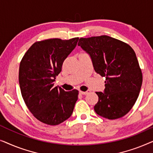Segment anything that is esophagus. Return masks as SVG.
<instances>
[{"label":"esophagus","mask_w":153,"mask_h":153,"mask_svg":"<svg viewBox=\"0 0 153 153\" xmlns=\"http://www.w3.org/2000/svg\"><path fill=\"white\" fill-rule=\"evenodd\" d=\"M79 93H80V94H81V95H87L88 93H90V91H85V92L80 91V92H79Z\"/></svg>","instance_id":"1"}]
</instances>
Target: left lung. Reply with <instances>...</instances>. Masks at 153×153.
I'll use <instances>...</instances> for the list:
<instances>
[{
	"label": "left lung",
	"mask_w": 153,
	"mask_h": 153,
	"mask_svg": "<svg viewBox=\"0 0 153 153\" xmlns=\"http://www.w3.org/2000/svg\"><path fill=\"white\" fill-rule=\"evenodd\" d=\"M78 45L91 56L95 72L106 77L104 91L96 92L95 111L109 120L124 116L134 105L143 81L134 51L107 35L81 37Z\"/></svg>",
	"instance_id": "1"
}]
</instances>
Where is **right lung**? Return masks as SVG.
Here are the masks:
<instances>
[{
    "instance_id": "obj_1",
    "label": "right lung",
    "mask_w": 153,
    "mask_h": 153,
    "mask_svg": "<svg viewBox=\"0 0 153 153\" xmlns=\"http://www.w3.org/2000/svg\"><path fill=\"white\" fill-rule=\"evenodd\" d=\"M79 37L36 42L22 59L19 82L29 111L40 122L57 125L72 115L79 91L66 92L53 86L64 60L76 47Z\"/></svg>"
}]
</instances>
